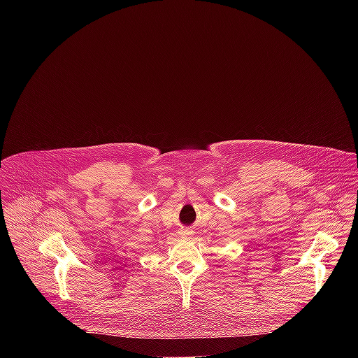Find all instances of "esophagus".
<instances>
[{
	"instance_id": "1",
	"label": "esophagus",
	"mask_w": 358,
	"mask_h": 358,
	"mask_svg": "<svg viewBox=\"0 0 358 358\" xmlns=\"http://www.w3.org/2000/svg\"><path fill=\"white\" fill-rule=\"evenodd\" d=\"M178 234H180L182 238H189V236H192L194 232H192L191 229H188V228H181Z\"/></svg>"
}]
</instances>
